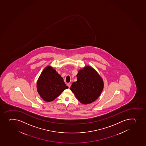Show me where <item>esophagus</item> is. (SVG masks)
I'll return each instance as SVG.
<instances>
[{
    "mask_svg": "<svg viewBox=\"0 0 146 146\" xmlns=\"http://www.w3.org/2000/svg\"><path fill=\"white\" fill-rule=\"evenodd\" d=\"M67 85H68V87L70 88V87L71 86V84L70 83H68V84H67Z\"/></svg>",
    "mask_w": 146,
    "mask_h": 146,
    "instance_id": "34e87169",
    "label": "esophagus"
}]
</instances>
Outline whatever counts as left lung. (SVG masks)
Instances as JSON below:
<instances>
[{"label": "left lung", "mask_w": 146, "mask_h": 146, "mask_svg": "<svg viewBox=\"0 0 146 146\" xmlns=\"http://www.w3.org/2000/svg\"><path fill=\"white\" fill-rule=\"evenodd\" d=\"M77 81L71 86L70 90L81 104H88L96 100L104 89V81L96 71L86 66L78 71Z\"/></svg>", "instance_id": "left-lung-1"}]
</instances>
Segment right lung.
Listing matches in <instances>:
<instances>
[{"label": "right lung", "instance_id": "1", "mask_svg": "<svg viewBox=\"0 0 146 146\" xmlns=\"http://www.w3.org/2000/svg\"><path fill=\"white\" fill-rule=\"evenodd\" d=\"M68 88L63 78L51 66L43 70L37 82V90L44 101H54L64 90Z\"/></svg>", "mask_w": 146, "mask_h": 146}]
</instances>
